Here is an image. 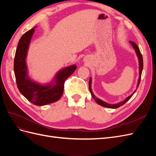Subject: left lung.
I'll return each instance as SVG.
<instances>
[{
  "instance_id": "1",
  "label": "left lung",
  "mask_w": 156,
  "mask_h": 156,
  "mask_svg": "<svg viewBox=\"0 0 156 156\" xmlns=\"http://www.w3.org/2000/svg\"><path fill=\"white\" fill-rule=\"evenodd\" d=\"M129 43L131 44V45L133 46V48H134L135 51V53L136 54V56H138V59H139V79H138V83H137V86H136V89L138 88L139 87V85L140 84V78H141V74H142V71H143V56H142V55H141L140 52V50H139V47L136 45V44L135 43V42L133 41H130ZM91 83H92V78L90 77V79H89V90L90 92L91 93V95H92V97L94 98V100H95L96 101V103H98V104H99L100 105H101L103 107H107V108H116L118 107H119L122 105H123L125 103H126L127 101H128L129 99L132 97V96L133 95L134 93L136 92V89L134 91V92L131 94V96L127 97L126 99H125V100L123 101H121V102H119L118 103H116V104H109V103H106L105 101H103V100H100V99H99L98 98H96L95 96H94V94H93L92 92V88H91Z\"/></svg>"
}]
</instances>
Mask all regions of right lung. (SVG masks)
Masks as SVG:
<instances>
[{
    "instance_id": "obj_1",
    "label": "right lung",
    "mask_w": 156,
    "mask_h": 156,
    "mask_svg": "<svg viewBox=\"0 0 156 156\" xmlns=\"http://www.w3.org/2000/svg\"><path fill=\"white\" fill-rule=\"evenodd\" d=\"M34 28L23 34L19 41L14 58V73L17 86L22 95L30 102L42 106L58 101L64 92V82L76 69V65L64 68L56 73L53 81L41 84L32 80L28 75L26 63L28 49Z\"/></svg>"
}]
</instances>
